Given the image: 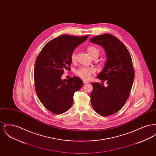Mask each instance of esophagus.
<instances>
[{
	"label": "esophagus",
	"mask_w": 156,
	"mask_h": 156,
	"mask_svg": "<svg viewBox=\"0 0 156 156\" xmlns=\"http://www.w3.org/2000/svg\"><path fill=\"white\" fill-rule=\"evenodd\" d=\"M83 83L84 84H86V83H88V82L87 81H85V80H83Z\"/></svg>",
	"instance_id": "obj_1"
}]
</instances>
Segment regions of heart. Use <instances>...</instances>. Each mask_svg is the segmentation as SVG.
Returning a JSON list of instances; mask_svg holds the SVG:
<instances>
[{
    "label": "heart",
    "instance_id": "1",
    "mask_svg": "<svg viewBox=\"0 0 156 156\" xmlns=\"http://www.w3.org/2000/svg\"><path fill=\"white\" fill-rule=\"evenodd\" d=\"M87 51L89 54V55L92 57H98L100 54V50L99 49L94 45H89L87 47ZM76 52H73L71 54V59L73 62H74L76 60ZM95 70L92 68H88V67H82L79 68L76 71L75 74L79 77L81 78L83 80H88L90 78L91 75L94 74Z\"/></svg>",
    "mask_w": 156,
    "mask_h": 156
}]
</instances>
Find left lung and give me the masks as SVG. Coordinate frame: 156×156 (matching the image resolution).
I'll list each match as a JSON object with an SVG mask.
<instances>
[{"label":"left lung","mask_w":156,"mask_h":156,"mask_svg":"<svg viewBox=\"0 0 156 156\" xmlns=\"http://www.w3.org/2000/svg\"><path fill=\"white\" fill-rule=\"evenodd\" d=\"M90 41L102 46L106 61L97 78L102 80L91 83V105L99 115L107 116L119 111L130 95L134 78L132 58L127 48L118 38L111 34H104L89 39ZM106 80L108 86L102 85Z\"/></svg>","instance_id":"8db88e82"}]
</instances>
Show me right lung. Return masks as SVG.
Returning a JSON list of instances; mask_svg holds the SVG:
<instances>
[{
    "mask_svg": "<svg viewBox=\"0 0 156 156\" xmlns=\"http://www.w3.org/2000/svg\"><path fill=\"white\" fill-rule=\"evenodd\" d=\"M89 36L75 37L64 34L45 45L37 56L34 65L35 89L40 102L55 114L67 111L73 104L75 92L83 82L79 77L62 80L65 70H69L71 54Z\"/></svg>",
    "mask_w": 156,
    "mask_h": 156,
    "instance_id": "add662e5",
    "label": "right lung"
}]
</instances>
